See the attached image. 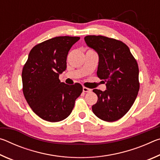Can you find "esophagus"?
<instances>
[{"instance_id":"1","label":"esophagus","mask_w":160,"mask_h":160,"mask_svg":"<svg viewBox=\"0 0 160 160\" xmlns=\"http://www.w3.org/2000/svg\"><path fill=\"white\" fill-rule=\"evenodd\" d=\"M82 91L84 92H91V90L90 88H85V87H83L82 88Z\"/></svg>"}]
</instances>
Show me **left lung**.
Segmentation results:
<instances>
[{
  "label": "left lung",
  "instance_id": "left-lung-1",
  "mask_svg": "<svg viewBox=\"0 0 160 160\" xmlns=\"http://www.w3.org/2000/svg\"><path fill=\"white\" fill-rule=\"evenodd\" d=\"M87 45L98 53L97 76L107 82V90L94 89L98 100L92 109L99 118L117 121L131 109L140 88L137 61L123 42L104 36L89 35Z\"/></svg>",
  "mask_w": 160,
  "mask_h": 160
}]
</instances>
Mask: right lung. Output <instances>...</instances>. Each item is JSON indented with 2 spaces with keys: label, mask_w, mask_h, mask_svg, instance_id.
Masks as SVG:
<instances>
[{
  "label": "right lung",
  "mask_w": 160,
  "mask_h": 160,
  "mask_svg": "<svg viewBox=\"0 0 160 160\" xmlns=\"http://www.w3.org/2000/svg\"><path fill=\"white\" fill-rule=\"evenodd\" d=\"M78 37H56L32 48L22 72V90L32 111L49 122L66 118L82 92L79 83L61 82L59 75L66 69L67 56Z\"/></svg>",
  "instance_id": "obj_1"
}]
</instances>
